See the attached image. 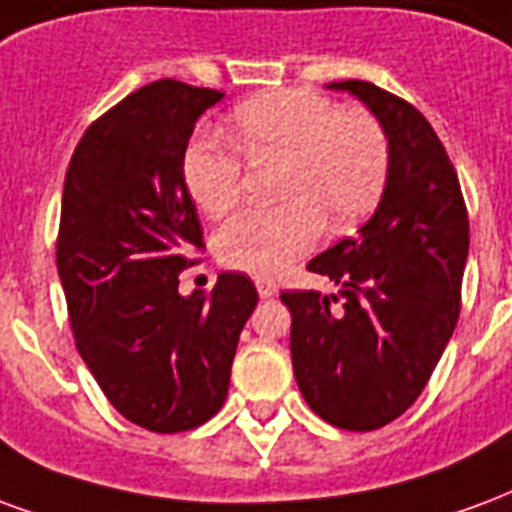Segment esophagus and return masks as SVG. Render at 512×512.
<instances>
[{
  "mask_svg": "<svg viewBox=\"0 0 512 512\" xmlns=\"http://www.w3.org/2000/svg\"><path fill=\"white\" fill-rule=\"evenodd\" d=\"M256 289H259L261 300H272L278 294V283L272 278H256Z\"/></svg>",
  "mask_w": 512,
  "mask_h": 512,
  "instance_id": "34e87169",
  "label": "esophagus"
}]
</instances>
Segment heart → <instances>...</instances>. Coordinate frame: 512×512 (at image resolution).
I'll list each match as a JSON object with an SVG mask.
<instances>
[{"label": "heart", "mask_w": 512, "mask_h": 512, "mask_svg": "<svg viewBox=\"0 0 512 512\" xmlns=\"http://www.w3.org/2000/svg\"><path fill=\"white\" fill-rule=\"evenodd\" d=\"M240 149L253 163L281 160L278 207L242 210L215 234L231 270L270 275L313 251L324 229L346 231L382 196L390 147L371 114L283 89L245 100L234 114ZM190 199L207 218L229 212L242 190V158L223 138H196L182 160Z\"/></svg>", "instance_id": "b5f03b06"}]
</instances>
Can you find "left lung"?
<instances>
[{
  "label": "left lung",
  "mask_w": 512,
  "mask_h": 512,
  "mask_svg": "<svg viewBox=\"0 0 512 512\" xmlns=\"http://www.w3.org/2000/svg\"><path fill=\"white\" fill-rule=\"evenodd\" d=\"M379 122L390 171L357 237L308 261L338 294L283 292L302 398L330 425L374 431L423 393L458 322L469 253L464 196L428 119L368 81H338ZM339 305L335 306L334 302Z\"/></svg>",
  "instance_id": "1"
}]
</instances>
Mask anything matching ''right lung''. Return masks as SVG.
Segmentation results:
<instances>
[{
  "instance_id": "add662e5",
  "label": "right lung",
  "mask_w": 512,
  "mask_h": 512,
  "mask_svg": "<svg viewBox=\"0 0 512 512\" xmlns=\"http://www.w3.org/2000/svg\"><path fill=\"white\" fill-rule=\"evenodd\" d=\"M223 98L152 81L92 122L62 190L57 270L81 360L111 406L155 434L207 423L229 393L231 360L259 302L248 275L179 294L201 248L182 160L196 119Z\"/></svg>"
}]
</instances>
